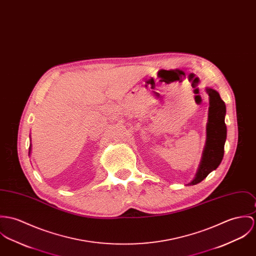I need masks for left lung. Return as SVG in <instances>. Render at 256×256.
I'll return each instance as SVG.
<instances>
[{
    "label": "left lung",
    "instance_id": "1",
    "mask_svg": "<svg viewBox=\"0 0 256 256\" xmlns=\"http://www.w3.org/2000/svg\"><path fill=\"white\" fill-rule=\"evenodd\" d=\"M206 91L210 96L206 146L196 176L188 186L196 185L206 178L210 172L220 165L224 156V146L227 138L226 106L216 90L206 87Z\"/></svg>",
    "mask_w": 256,
    "mask_h": 256
}]
</instances>
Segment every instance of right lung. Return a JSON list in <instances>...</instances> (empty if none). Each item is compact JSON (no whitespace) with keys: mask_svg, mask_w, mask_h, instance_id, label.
Returning <instances> with one entry per match:
<instances>
[{"mask_svg":"<svg viewBox=\"0 0 256 256\" xmlns=\"http://www.w3.org/2000/svg\"><path fill=\"white\" fill-rule=\"evenodd\" d=\"M30 152H31V144H30V146H29V154H30Z\"/></svg>","mask_w":256,"mask_h":256,"instance_id":"right-lung-1","label":"right lung"}]
</instances>
